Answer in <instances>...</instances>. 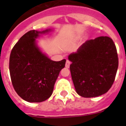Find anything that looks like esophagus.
I'll list each match as a JSON object with an SVG mask.
<instances>
[{
  "mask_svg": "<svg viewBox=\"0 0 126 126\" xmlns=\"http://www.w3.org/2000/svg\"><path fill=\"white\" fill-rule=\"evenodd\" d=\"M70 64H71V62L67 60V61H66V63H65V67H67V68H69L70 66Z\"/></svg>",
  "mask_w": 126,
  "mask_h": 126,
  "instance_id": "obj_1",
  "label": "esophagus"
}]
</instances>
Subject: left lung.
<instances>
[{"instance_id":"1","label":"left lung","mask_w":126,"mask_h":126,"mask_svg":"<svg viewBox=\"0 0 126 126\" xmlns=\"http://www.w3.org/2000/svg\"><path fill=\"white\" fill-rule=\"evenodd\" d=\"M68 59L77 93L84 98L105 94L112 87L119 59L115 43L109 36H99L84 43Z\"/></svg>"}]
</instances>
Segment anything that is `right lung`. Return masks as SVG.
Instances as JSON below:
<instances>
[{
    "instance_id": "right-lung-1",
    "label": "right lung",
    "mask_w": 126,
    "mask_h": 126,
    "mask_svg": "<svg viewBox=\"0 0 126 126\" xmlns=\"http://www.w3.org/2000/svg\"><path fill=\"white\" fill-rule=\"evenodd\" d=\"M32 30L16 43L11 50L9 71L16 92L28 102H42L50 97L60 71L66 60L53 61L42 53L35 38L48 32Z\"/></svg>"
}]
</instances>
